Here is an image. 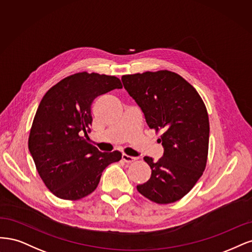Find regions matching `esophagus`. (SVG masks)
<instances>
[{
	"label": "esophagus",
	"instance_id": "1",
	"mask_svg": "<svg viewBox=\"0 0 252 252\" xmlns=\"http://www.w3.org/2000/svg\"><path fill=\"white\" fill-rule=\"evenodd\" d=\"M123 160L125 162H126V163H132V162H134L136 160L135 157H132V156H128V155H126V154H123Z\"/></svg>",
	"mask_w": 252,
	"mask_h": 252
}]
</instances>
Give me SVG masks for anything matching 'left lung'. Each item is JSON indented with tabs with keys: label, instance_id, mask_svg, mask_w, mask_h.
I'll return each mask as SVG.
<instances>
[{
	"label": "left lung",
	"instance_id": "1",
	"mask_svg": "<svg viewBox=\"0 0 252 252\" xmlns=\"http://www.w3.org/2000/svg\"><path fill=\"white\" fill-rule=\"evenodd\" d=\"M121 80L150 128L162 132L158 142L163 157L158 161L143 158L152 176L137 189L159 204L180 200L205 169L209 141L205 104L189 83L167 70L124 75Z\"/></svg>",
	"mask_w": 252,
	"mask_h": 252
}]
</instances>
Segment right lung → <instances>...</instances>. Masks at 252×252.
Wrapping results in <instances>:
<instances>
[{"instance_id": "add662e5", "label": "right lung", "mask_w": 252, "mask_h": 252, "mask_svg": "<svg viewBox=\"0 0 252 252\" xmlns=\"http://www.w3.org/2000/svg\"><path fill=\"white\" fill-rule=\"evenodd\" d=\"M121 88L115 76L82 72L62 79L40 100L28 148L40 178L58 198L78 200L90 194L103 169L121 159L118 151L93 147L87 135L93 100Z\"/></svg>"}]
</instances>
